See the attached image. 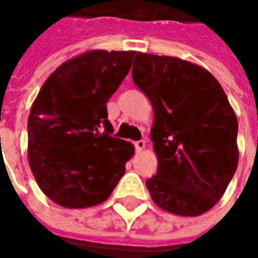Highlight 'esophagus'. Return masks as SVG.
<instances>
[{
  "label": "esophagus",
  "instance_id": "34e87169",
  "mask_svg": "<svg viewBox=\"0 0 258 258\" xmlns=\"http://www.w3.org/2000/svg\"><path fill=\"white\" fill-rule=\"evenodd\" d=\"M135 145V149L139 152V151H142L145 148V141H136V142H134Z\"/></svg>",
  "mask_w": 258,
  "mask_h": 258
}]
</instances>
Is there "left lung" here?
Instances as JSON below:
<instances>
[{
	"instance_id": "left-lung-1",
	"label": "left lung",
	"mask_w": 258,
	"mask_h": 258,
	"mask_svg": "<svg viewBox=\"0 0 258 258\" xmlns=\"http://www.w3.org/2000/svg\"><path fill=\"white\" fill-rule=\"evenodd\" d=\"M132 79L155 113L158 169L146 181L154 203L185 217L208 211L238 164V122L223 87L200 66L146 53L135 57Z\"/></svg>"
}]
</instances>
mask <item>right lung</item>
<instances>
[{"label": "right lung", "mask_w": 258, "mask_h": 258, "mask_svg": "<svg viewBox=\"0 0 258 258\" xmlns=\"http://www.w3.org/2000/svg\"><path fill=\"white\" fill-rule=\"evenodd\" d=\"M135 51H90L50 76L28 116V162L41 191L66 208L109 198L134 145L113 138L106 103L127 76Z\"/></svg>", "instance_id": "add662e5"}]
</instances>
